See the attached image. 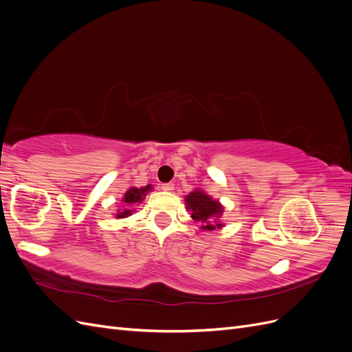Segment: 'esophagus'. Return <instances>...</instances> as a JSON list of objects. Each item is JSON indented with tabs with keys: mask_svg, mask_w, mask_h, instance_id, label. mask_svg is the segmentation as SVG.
Masks as SVG:
<instances>
[{
	"mask_svg": "<svg viewBox=\"0 0 352 352\" xmlns=\"http://www.w3.org/2000/svg\"><path fill=\"white\" fill-rule=\"evenodd\" d=\"M162 189L166 190V192H172V190L175 189V185L173 184H163Z\"/></svg>",
	"mask_w": 352,
	"mask_h": 352,
	"instance_id": "34e87169",
	"label": "esophagus"
}]
</instances>
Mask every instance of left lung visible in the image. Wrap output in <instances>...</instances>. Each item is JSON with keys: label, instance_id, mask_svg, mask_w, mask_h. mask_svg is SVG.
I'll list each match as a JSON object with an SVG mask.
<instances>
[{"label": "left lung", "instance_id": "8db88e82", "mask_svg": "<svg viewBox=\"0 0 352 352\" xmlns=\"http://www.w3.org/2000/svg\"><path fill=\"white\" fill-rule=\"evenodd\" d=\"M185 206L186 210L192 212V219L199 223L202 230H214L225 226L220 221L225 207L219 199L211 198L204 189L197 188L189 192L185 197Z\"/></svg>", "mask_w": 352, "mask_h": 352}]
</instances>
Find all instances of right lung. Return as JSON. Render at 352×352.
Returning a JSON list of instances; mask_svg holds the SVG:
<instances>
[{"instance_id": "1", "label": "right lung", "mask_w": 352, "mask_h": 352, "mask_svg": "<svg viewBox=\"0 0 352 352\" xmlns=\"http://www.w3.org/2000/svg\"><path fill=\"white\" fill-rule=\"evenodd\" d=\"M153 190V185H146L144 188H136V186H132L129 188L124 192L123 198H122V210H119L114 214L116 219H126L132 216V212L135 211V207L140 206L141 202L144 201V198L146 197L148 192H151Z\"/></svg>"}]
</instances>
